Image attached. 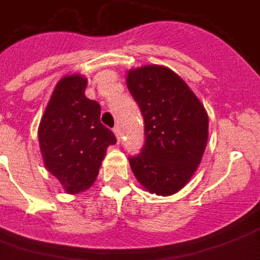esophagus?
<instances>
[{"instance_id": "1", "label": "esophagus", "mask_w": 260, "mask_h": 260, "mask_svg": "<svg viewBox=\"0 0 260 260\" xmlns=\"http://www.w3.org/2000/svg\"><path fill=\"white\" fill-rule=\"evenodd\" d=\"M114 135H115V138H117V141H118V143L121 142V129H119V126H115L114 128Z\"/></svg>"}]
</instances>
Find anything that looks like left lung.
<instances>
[{
  "instance_id": "left-lung-1",
  "label": "left lung",
  "mask_w": 260,
  "mask_h": 260,
  "mask_svg": "<svg viewBox=\"0 0 260 260\" xmlns=\"http://www.w3.org/2000/svg\"><path fill=\"white\" fill-rule=\"evenodd\" d=\"M126 86L145 121V146L129 157L132 173L150 193L174 195L201 164L209 117L201 100L167 67L143 65L126 72Z\"/></svg>"
}]
</instances>
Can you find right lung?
<instances>
[{
    "label": "right lung",
    "mask_w": 260,
    "mask_h": 260,
    "mask_svg": "<svg viewBox=\"0 0 260 260\" xmlns=\"http://www.w3.org/2000/svg\"><path fill=\"white\" fill-rule=\"evenodd\" d=\"M86 86L79 74L61 78L39 125L44 166L71 195L94 184L107 147L117 142L100 122V104L86 97Z\"/></svg>",
    "instance_id": "obj_1"
}]
</instances>
